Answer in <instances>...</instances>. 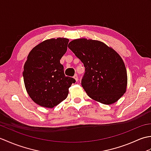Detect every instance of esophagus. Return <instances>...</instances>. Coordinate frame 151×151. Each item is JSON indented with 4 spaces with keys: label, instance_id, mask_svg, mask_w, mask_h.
I'll return each instance as SVG.
<instances>
[{
    "label": "esophagus",
    "instance_id": "esophagus-1",
    "mask_svg": "<svg viewBox=\"0 0 151 151\" xmlns=\"http://www.w3.org/2000/svg\"><path fill=\"white\" fill-rule=\"evenodd\" d=\"M73 78L75 79V81H76V82H77V81H78V76H77V75H75V76H73Z\"/></svg>",
    "mask_w": 151,
    "mask_h": 151
}]
</instances>
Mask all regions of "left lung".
<instances>
[{"label":"left lung","mask_w":151,"mask_h":151,"mask_svg":"<svg viewBox=\"0 0 151 151\" xmlns=\"http://www.w3.org/2000/svg\"><path fill=\"white\" fill-rule=\"evenodd\" d=\"M68 47L85 67L82 86L89 97L104 104L117 102L127 91V72L116 51L100 41L74 40Z\"/></svg>","instance_id":"1"}]
</instances>
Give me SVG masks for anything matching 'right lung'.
<instances>
[{"label": "right lung", "instance_id": "obj_1", "mask_svg": "<svg viewBox=\"0 0 151 151\" xmlns=\"http://www.w3.org/2000/svg\"><path fill=\"white\" fill-rule=\"evenodd\" d=\"M69 40L52 38L34 47L24 65V86L35 103L52 108L67 98L76 81L66 76L60 60L66 52Z\"/></svg>", "mask_w": 151, "mask_h": 151}]
</instances>
